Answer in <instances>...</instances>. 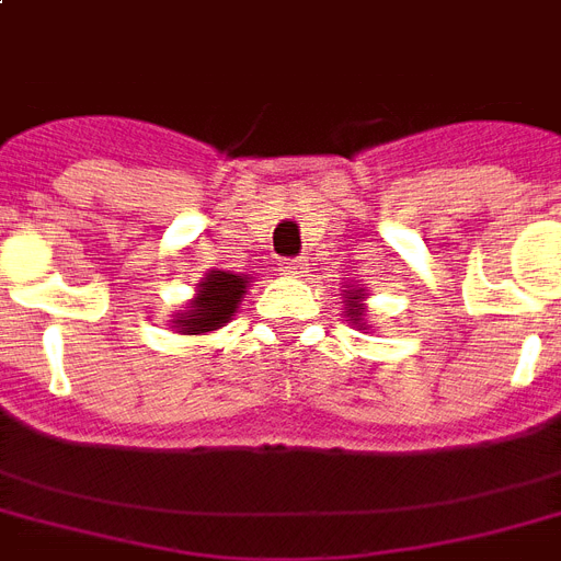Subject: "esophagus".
Returning <instances> with one entry per match:
<instances>
[{
  "mask_svg": "<svg viewBox=\"0 0 561 561\" xmlns=\"http://www.w3.org/2000/svg\"><path fill=\"white\" fill-rule=\"evenodd\" d=\"M282 264H285V273H288V276H306L308 273V262L302 255H299V259H285Z\"/></svg>",
  "mask_w": 561,
  "mask_h": 561,
  "instance_id": "1",
  "label": "esophagus"
}]
</instances>
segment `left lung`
<instances>
[{"mask_svg": "<svg viewBox=\"0 0 561 561\" xmlns=\"http://www.w3.org/2000/svg\"><path fill=\"white\" fill-rule=\"evenodd\" d=\"M360 297H364V294H346V302H350L346 314L355 317V323H360V317H364V311H360Z\"/></svg>", "mask_w": 561, "mask_h": 561, "instance_id": "8db88e82", "label": "left lung"}]
</instances>
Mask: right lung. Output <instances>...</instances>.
Segmentation results:
<instances>
[{"instance_id":"obj_1","label":"right lung","mask_w":561,"mask_h":561,"mask_svg":"<svg viewBox=\"0 0 561 561\" xmlns=\"http://www.w3.org/2000/svg\"><path fill=\"white\" fill-rule=\"evenodd\" d=\"M244 288V276H232L227 271H211L201 282V290H197V299L192 302V311L180 314V320H174V323H178V329L183 334L215 332L218 325L232 320Z\"/></svg>"}]
</instances>
